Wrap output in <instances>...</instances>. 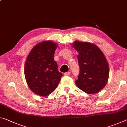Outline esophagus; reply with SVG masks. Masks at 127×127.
<instances>
[{"mask_svg":"<svg viewBox=\"0 0 127 127\" xmlns=\"http://www.w3.org/2000/svg\"><path fill=\"white\" fill-rule=\"evenodd\" d=\"M64 75H65V76H69V75H70V72H67L66 73H64Z\"/></svg>","mask_w":127,"mask_h":127,"instance_id":"34e87169","label":"esophagus"}]
</instances>
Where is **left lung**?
<instances>
[{"label": "left lung", "instance_id": "left-lung-1", "mask_svg": "<svg viewBox=\"0 0 127 127\" xmlns=\"http://www.w3.org/2000/svg\"><path fill=\"white\" fill-rule=\"evenodd\" d=\"M73 47L78 53L79 74L76 85L82 91L89 94L101 90L107 82L109 64L106 58L98 47L88 42L76 41Z\"/></svg>", "mask_w": 127, "mask_h": 127}]
</instances>
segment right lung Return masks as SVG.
I'll return each instance as SVG.
<instances>
[{
	"instance_id": "add662e5",
	"label": "right lung",
	"mask_w": 127,
	"mask_h": 127,
	"mask_svg": "<svg viewBox=\"0 0 127 127\" xmlns=\"http://www.w3.org/2000/svg\"><path fill=\"white\" fill-rule=\"evenodd\" d=\"M57 44L50 41L38 43L30 51L25 66V76L32 91L46 96L54 91L63 74L54 59Z\"/></svg>"
}]
</instances>
